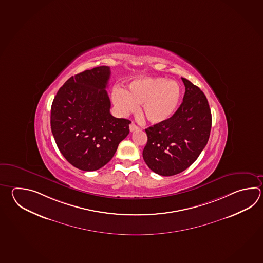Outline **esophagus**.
Masks as SVG:
<instances>
[{"instance_id": "34e87169", "label": "esophagus", "mask_w": 263, "mask_h": 263, "mask_svg": "<svg viewBox=\"0 0 263 263\" xmlns=\"http://www.w3.org/2000/svg\"><path fill=\"white\" fill-rule=\"evenodd\" d=\"M129 129H130V131H131V132H133V131L138 130V129H139V126H138V125H136L134 123H130V125H129Z\"/></svg>"}]
</instances>
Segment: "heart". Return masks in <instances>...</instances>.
<instances>
[{"instance_id":"b5f03b06","label":"heart","mask_w":263,"mask_h":263,"mask_svg":"<svg viewBox=\"0 0 263 263\" xmlns=\"http://www.w3.org/2000/svg\"><path fill=\"white\" fill-rule=\"evenodd\" d=\"M182 97V88L164 78H140L129 83L128 90L116 86L111 99L119 114L126 116L140 105L141 115L152 123H164L176 112Z\"/></svg>"}]
</instances>
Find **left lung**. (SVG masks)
I'll return each instance as SVG.
<instances>
[{"label": "left lung", "instance_id": "1", "mask_svg": "<svg viewBox=\"0 0 263 263\" xmlns=\"http://www.w3.org/2000/svg\"><path fill=\"white\" fill-rule=\"evenodd\" d=\"M185 87L182 104L172 118L145 129L142 153L147 166L162 176L183 172L197 160L209 140L212 114L203 91L182 78Z\"/></svg>", "mask_w": 263, "mask_h": 263}]
</instances>
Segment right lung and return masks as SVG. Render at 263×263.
<instances>
[{"mask_svg":"<svg viewBox=\"0 0 263 263\" xmlns=\"http://www.w3.org/2000/svg\"><path fill=\"white\" fill-rule=\"evenodd\" d=\"M109 77L108 66L71 77L51 105L50 125L58 149L72 166L84 172L105 166L129 134L131 122L109 112Z\"/></svg>","mask_w":263,"mask_h":263,"instance_id":"right-lung-1","label":"right lung"}]
</instances>
